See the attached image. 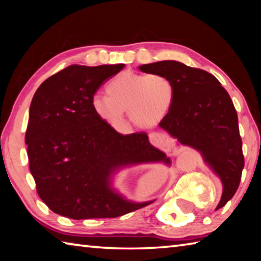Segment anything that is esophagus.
<instances>
[{"instance_id": "esophagus-1", "label": "esophagus", "mask_w": 261, "mask_h": 261, "mask_svg": "<svg viewBox=\"0 0 261 261\" xmlns=\"http://www.w3.org/2000/svg\"><path fill=\"white\" fill-rule=\"evenodd\" d=\"M149 141L151 144L154 145L155 147H159L163 149V151L169 152L174 148V141L171 140V138L167 137L163 134H158V132H154V134H151L148 136Z\"/></svg>"}]
</instances>
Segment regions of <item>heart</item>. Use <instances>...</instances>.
I'll return each mask as SVG.
<instances>
[{
	"mask_svg": "<svg viewBox=\"0 0 261 261\" xmlns=\"http://www.w3.org/2000/svg\"><path fill=\"white\" fill-rule=\"evenodd\" d=\"M107 95L92 98V109L101 121L113 127L125 124L127 110L136 126L149 129L162 122L170 113L176 98V87L162 73L122 71L106 85Z\"/></svg>",
	"mask_w": 261,
	"mask_h": 261,
	"instance_id": "b5f03b06",
	"label": "heart"
}]
</instances>
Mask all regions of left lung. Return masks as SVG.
I'll return each instance as SVG.
<instances>
[{"label": "left lung", "mask_w": 261, "mask_h": 261, "mask_svg": "<svg viewBox=\"0 0 261 261\" xmlns=\"http://www.w3.org/2000/svg\"><path fill=\"white\" fill-rule=\"evenodd\" d=\"M145 73H162L174 82L173 108L159 126L176 139L177 146L197 152L222 183L215 210L231 199L241 182L244 156L236 109L228 92L213 74L178 61L139 65Z\"/></svg>", "instance_id": "8db88e82"}]
</instances>
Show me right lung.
I'll return each instance as SVG.
<instances>
[{"label": "right lung", "instance_id": "add662e5", "mask_svg": "<svg viewBox=\"0 0 261 261\" xmlns=\"http://www.w3.org/2000/svg\"><path fill=\"white\" fill-rule=\"evenodd\" d=\"M124 64L70 65L38 87L30 106L25 143L41 200L56 214L83 220L117 218L152 204L134 201L114 188L125 168L170 159L145 132L121 135L101 121L92 98Z\"/></svg>", "mask_w": 261, "mask_h": 261}]
</instances>
